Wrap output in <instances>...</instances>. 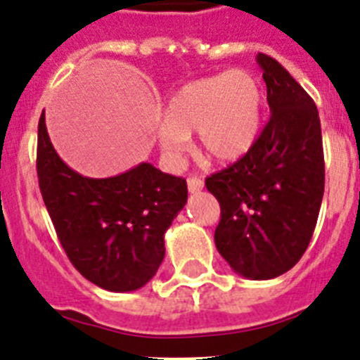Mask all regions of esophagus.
<instances>
[{"label": "esophagus", "mask_w": 360, "mask_h": 360, "mask_svg": "<svg viewBox=\"0 0 360 360\" xmlns=\"http://www.w3.org/2000/svg\"><path fill=\"white\" fill-rule=\"evenodd\" d=\"M187 189L189 193H198L204 189V180L198 176H189L187 178Z\"/></svg>", "instance_id": "esophagus-1"}]
</instances>
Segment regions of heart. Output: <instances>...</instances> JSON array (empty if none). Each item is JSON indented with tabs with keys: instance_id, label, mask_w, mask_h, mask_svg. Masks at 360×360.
<instances>
[{
	"instance_id": "obj_1",
	"label": "heart",
	"mask_w": 360,
	"mask_h": 360,
	"mask_svg": "<svg viewBox=\"0 0 360 360\" xmlns=\"http://www.w3.org/2000/svg\"><path fill=\"white\" fill-rule=\"evenodd\" d=\"M264 94L248 70H227L184 84L169 96L158 142L169 158H180L189 134H198L207 158L227 164L242 158L259 136Z\"/></svg>"
}]
</instances>
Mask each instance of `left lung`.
Wrapping results in <instances>:
<instances>
[{"instance_id": "1", "label": "left lung", "mask_w": 360, "mask_h": 360, "mask_svg": "<svg viewBox=\"0 0 360 360\" xmlns=\"http://www.w3.org/2000/svg\"><path fill=\"white\" fill-rule=\"evenodd\" d=\"M257 63L271 116L240 160L205 178L220 204L218 253L238 275L268 281L308 250L324 195V150L315 101L271 56Z\"/></svg>"}]
</instances>
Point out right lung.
Here are the masks:
<instances>
[{
  "label": "right lung",
  "instance_id": "right-lung-1",
  "mask_svg": "<svg viewBox=\"0 0 360 360\" xmlns=\"http://www.w3.org/2000/svg\"><path fill=\"white\" fill-rule=\"evenodd\" d=\"M39 191L61 248L82 275L107 291L140 290L164 260V235L187 202L184 178L142 162L110 178L72 171L38 124Z\"/></svg>",
  "mask_w": 360,
  "mask_h": 360
}]
</instances>
